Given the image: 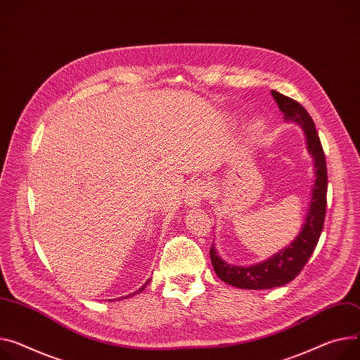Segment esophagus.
Wrapping results in <instances>:
<instances>
[{"label":"esophagus","instance_id":"34e87169","mask_svg":"<svg viewBox=\"0 0 360 360\" xmlns=\"http://www.w3.org/2000/svg\"><path fill=\"white\" fill-rule=\"evenodd\" d=\"M206 190L207 188H206L205 181H202V180L191 181L186 190V203L191 207L199 206L203 202V199L206 198V193H207Z\"/></svg>","mask_w":360,"mask_h":360}]
</instances>
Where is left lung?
Returning <instances> with one entry per match:
<instances>
[{"label":"left lung","mask_w":360,"mask_h":360,"mask_svg":"<svg viewBox=\"0 0 360 360\" xmlns=\"http://www.w3.org/2000/svg\"><path fill=\"white\" fill-rule=\"evenodd\" d=\"M271 94L284 114V120L298 124L306 134L307 148L314 160L316 180L306 222H304L298 236L272 258L251 266H238L220 258L214 251V243H212L210 261L216 275L224 283L243 290H269L292 281L314 252L326 217L327 167L314 121L297 101L276 91H271Z\"/></svg>","instance_id":"8db88e82"}]
</instances>
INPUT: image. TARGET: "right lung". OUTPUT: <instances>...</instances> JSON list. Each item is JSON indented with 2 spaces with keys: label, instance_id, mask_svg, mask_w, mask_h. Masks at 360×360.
I'll use <instances>...</instances> for the list:
<instances>
[{
  "label": "right lung",
  "instance_id": "1",
  "mask_svg": "<svg viewBox=\"0 0 360 360\" xmlns=\"http://www.w3.org/2000/svg\"><path fill=\"white\" fill-rule=\"evenodd\" d=\"M148 281H150V280H148ZM148 281H147V283H146V284H144V285H143V287H141V288H140V290H138V291H135V292H132V295H134V294H138V292H141V291H143V290H144V288H146V285H147V284H148ZM127 297H128V295H127Z\"/></svg>",
  "mask_w": 360,
  "mask_h": 360
}]
</instances>
